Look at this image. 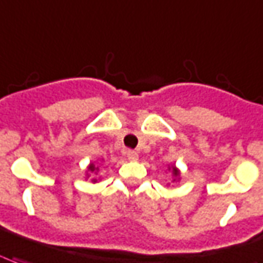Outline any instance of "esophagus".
Wrapping results in <instances>:
<instances>
[{
    "label": "esophagus",
    "instance_id": "obj_1",
    "mask_svg": "<svg viewBox=\"0 0 263 263\" xmlns=\"http://www.w3.org/2000/svg\"><path fill=\"white\" fill-rule=\"evenodd\" d=\"M125 154H127V158L129 160V161H138V158H139L138 153H136V152H134V150H128Z\"/></svg>",
    "mask_w": 263,
    "mask_h": 263
}]
</instances>
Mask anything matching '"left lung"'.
<instances>
[{"instance_id": "left-lung-1", "label": "left lung", "mask_w": 263, "mask_h": 263, "mask_svg": "<svg viewBox=\"0 0 263 263\" xmlns=\"http://www.w3.org/2000/svg\"><path fill=\"white\" fill-rule=\"evenodd\" d=\"M168 171H171V174H172V178H174V179H172V182H179V179H180L179 168H176L175 165H171V167L168 165Z\"/></svg>"}]
</instances>
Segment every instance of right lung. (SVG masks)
I'll return each instance as SVG.
<instances>
[{
  "instance_id": "right-lung-1",
  "label": "right lung",
  "mask_w": 263,
  "mask_h": 263,
  "mask_svg": "<svg viewBox=\"0 0 263 263\" xmlns=\"http://www.w3.org/2000/svg\"><path fill=\"white\" fill-rule=\"evenodd\" d=\"M98 172H99V167H98L95 163H89L87 167V171H85V178L88 179V178H89L92 174H93V175H98ZM99 179L100 178H92L91 182L92 183H96V182H98Z\"/></svg>"
}]
</instances>
